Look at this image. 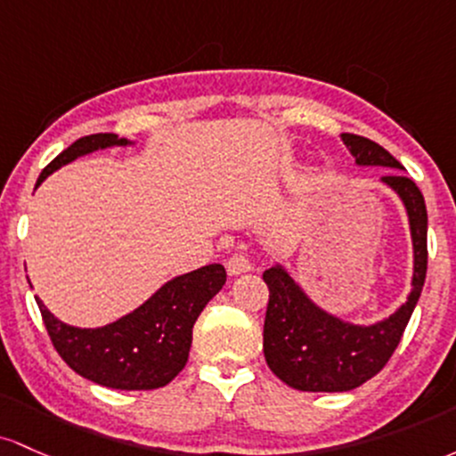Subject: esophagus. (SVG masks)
Here are the masks:
<instances>
[{"label": "esophagus", "mask_w": 456, "mask_h": 456, "mask_svg": "<svg viewBox=\"0 0 456 456\" xmlns=\"http://www.w3.org/2000/svg\"><path fill=\"white\" fill-rule=\"evenodd\" d=\"M226 271L228 275H232V278L234 275L248 273V271H252V260H249L245 254H232L226 260Z\"/></svg>", "instance_id": "obj_1"}]
</instances>
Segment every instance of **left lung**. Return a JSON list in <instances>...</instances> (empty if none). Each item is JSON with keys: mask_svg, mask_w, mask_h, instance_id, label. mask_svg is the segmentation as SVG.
<instances>
[{"mask_svg": "<svg viewBox=\"0 0 456 456\" xmlns=\"http://www.w3.org/2000/svg\"><path fill=\"white\" fill-rule=\"evenodd\" d=\"M342 144L362 167L405 170L386 148L368 137L342 133ZM407 211L413 243L411 290L377 323H351L321 308L284 265L275 263L263 273L269 286L263 351L273 375L301 392H349L375 377L403 338L427 278V204L411 178L390 172L381 176Z\"/></svg>", "mask_w": 456, "mask_h": 456, "instance_id": "1", "label": "left lung"}]
</instances>
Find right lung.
I'll return each instance as SVG.
<instances>
[{
    "mask_svg": "<svg viewBox=\"0 0 456 456\" xmlns=\"http://www.w3.org/2000/svg\"><path fill=\"white\" fill-rule=\"evenodd\" d=\"M133 144L135 142L116 133L81 137L45 167L36 187L79 157ZM224 284L226 269L222 265L189 271L163 284L129 314L103 327L69 325L51 314L43 301H36L55 351L77 375L111 390H157L185 368L193 323Z\"/></svg>",
    "mask_w": 456,
    "mask_h": 456,
    "instance_id": "obj_1",
    "label": "right lung"
}]
</instances>
